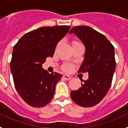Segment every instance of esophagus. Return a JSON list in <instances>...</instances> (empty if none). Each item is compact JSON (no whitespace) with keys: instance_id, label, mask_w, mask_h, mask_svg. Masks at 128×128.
Segmentation results:
<instances>
[{"instance_id":"1","label":"esophagus","mask_w":128,"mask_h":128,"mask_svg":"<svg viewBox=\"0 0 128 128\" xmlns=\"http://www.w3.org/2000/svg\"><path fill=\"white\" fill-rule=\"evenodd\" d=\"M63 78L66 80H70L71 79V76L69 75H63Z\"/></svg>"}]
</instances>
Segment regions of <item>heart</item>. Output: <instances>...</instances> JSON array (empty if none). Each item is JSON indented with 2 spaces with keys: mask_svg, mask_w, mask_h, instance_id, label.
Masks as SVG:
<instances>
[{
  "mask_svg": "<svg viewBox=\"0 0 128 128\" xmlns=\"http://www.w3.org/2000/svg\"><path fill=\"white\" fill-rule=\"evenodd\" d=\"M71 66L70 65H66V66H65V67H64V69H65V70H66V71H68V70H70V69H71Z\"/></svg>",
  "mask_w": 128,
  "mask_h": 128,
  "instance_id": "heart-1",
  "label": "heart"
}]
</instances>
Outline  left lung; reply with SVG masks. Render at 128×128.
I'll return each mask as SVG.
<instances>
[{
  "label": "left lung",
  "instance_id": "1",
  "mask_svg": "<svg viewBox=\"0 0 128 128\" xmlns=\"http://www.w3.org/2000/svg\"><path fill=\"white\" fill-rule=\"evenodd\" d=\"M84 44V61L78 72H88L87 80L78 90L72 91V100L79 106L91 107L103 100L111 86L116 68L114 48L105 36L88 26H76L70 29Z\"/></svg>",
  "mask_w": 128,
  "mask_h": 128
}]
</instances>
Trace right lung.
Returning <instances> with one entry per match:
<instances>
[{
    "label": "right lung",
    "mask_w": 128,
    "mask_h": 128,
    "mask_svg": "<svg viewBox=\"0 0 128 128\" xmlns=\"http://www.w3.org/2000/svg\"><path fill=\"white\" fill-rule=\"evenodd\" d=\"M70 26L43 27L25 34L14 46L10 69L21 98L33 107H42L52 100L62 75L43 69L48 57H53L57 44Z\"/></svg>",
    "instance_id": "right-lung-1"
}]
</instances>
